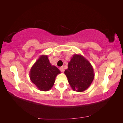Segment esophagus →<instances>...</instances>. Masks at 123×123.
I'll list each match as a JSON object with an SVG mask.
<instances>
[{"instance_id":"esophagus-1","label":"esophagus","mask_w":123,"mask_h":123,"mask_svg":"<svg viewBox=\"0 0 123 123\" xmlns=\"http://www.w3.org/2000/svg\"><path fill=\"white\" fill-rule=\"evenodd\" d=\"M60 70H61V71L62 72H64V67H63L62 66L60 68Z\"/></svg>"}]
</instances>
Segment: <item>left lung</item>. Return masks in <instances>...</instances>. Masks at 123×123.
<instances>
[{
  "label": "left lung",
  "mask_w": 123,
  "mask_h": 123,
  "mask_svg": "<svg viewBox=\"0 0 123 123\" xmlns=\"http://www.w3.org/2000/svg\"><path fill=\"white\" fill-rule=\"evenodd\" d=\"M64 73L72 90L79 92L87 89L94 78L93 67L81 54L73 55Z\"/></svg>",
  "instance_id": "8db88e82"
}]
</instances>
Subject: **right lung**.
Returning <instances> with one entry per match:
<instances>
[{
    "instance_id": "obj_1",
    "label": "right lung",
    "mask_w": 123,
    "mask_h": 123,
    "mask_svg": "<svg viewBox=\"0 0 123 123\" xmlns=\"http://www.w3.org/2000/svg\"><path fill=\"white\" fill-rule=\"evenodd\" d=\"M60 73L57 67L51 65L48 55H42L32 66L29 75L32 82L38 89L47 91L52 88L56 77Z\"/></svg>"
}]
</instances>
